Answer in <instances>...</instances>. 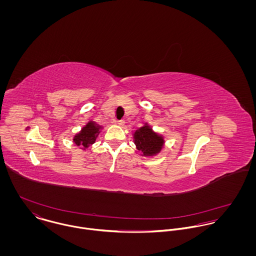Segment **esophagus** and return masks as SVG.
I'll list each match as a JSON object with an SVG mask.
<instances>
[{
  "label": "esophagus",
  "mask_w": 256,
  "mask_h": 256,
  "mask_svg": "<svg viewBox=\"0 0 256 256\" xmlns=\"http://www.w3.org/2000/svg\"><path fill=\"white\" fill-rule=\"evenodd\" d=\"M124 123H125V120H124V119L117 120V124H118L119 126H123V125H124Z\"/></svg>",
  "instance_id": "34e87169"
}]
</instances>
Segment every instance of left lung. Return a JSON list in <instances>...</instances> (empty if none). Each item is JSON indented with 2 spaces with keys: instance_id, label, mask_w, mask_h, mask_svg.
I'll use <instances>...</instances> for the list:
<instances>
[{
  "instance_id": "1",
  "label": "left lung",
  "mask_w": 256,
  "mask_h": 256,
  "mask_svg": "<svg viewBox=\"0 0 256 256\" xmlns=\"http://www.w3.org/2000/svg\"><path fill=\"white\" fill-rule=\"evenodd\" d=\"M134 142L137 148L143 152V156H154L160 152L164 146V138L154 133L146 124L134 133Z\"/></svg>"
}]
</instances>
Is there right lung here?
Segmentation results:
<instances>
[{
  "label": "right lung",
  "instance_id": "1",
  "mask_svg": "<svg viewBox=\"0 0 256 256\" xmlns=\"http://www.w3.org/2000/svg\"><path fill=\"white\" fill-rule=\"evenodd\" d=\"M100 128L102 126L98 125L96 122L90 121L84 127H82L80 133L74 135V143L76 146H84V148H88L96 142V137L100 134Z\"/></svg>",
  "mask_w": 256,
  "mask_h": 256
}]
</instances>
